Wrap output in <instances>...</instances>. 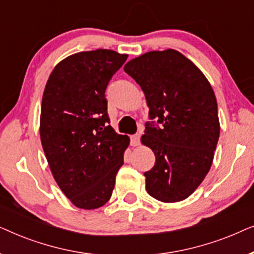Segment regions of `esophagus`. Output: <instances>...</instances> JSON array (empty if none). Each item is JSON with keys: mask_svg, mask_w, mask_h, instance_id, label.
<instances>
[{"mask_svg": "<svg viewBox=\"0 0 254 254\" xmlns=\"http://www.w3.org/2000/svg\"><path fill=\"white\" fill-rule=\"evenodd\" d=\"M140 134H136V135H133V136H130V144L133 145V147H137L138 144H140Z\"/></svg>", "mask_w": 254, "mask_h": 254, "instance_id": "obj_1", "label": "esophagus"}]
</instances>
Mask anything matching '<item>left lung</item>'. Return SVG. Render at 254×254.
<instances>
[{
	"instance_id": "obj_1",
	"label": "left lung",
	"mask_w": 254,
	"mask_h": 254,
	"mask_svg": "<svg viewBox=\"0 0 254 254\" xmlns=\"http://www.w3.org/2000/svg\"><path fill=\"white\" fill-rule=\"evenodd\" d=\"M125 72L144 92L149 117L141 143L156 162L144 173L149 195L162 202H179L195 190L213 164L220 137L214 90L203 72L176 50L152 51L128 61Z\"/></svg>"
}]
</instances>
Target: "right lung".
<instances>
[{
	"label": "right lung",
	"mask_w": 254,
	"mask_h": 254,
	"mask_svg": "<svg viewBox=\"0 0 254 254\" xmlns=\"http://www.w3.org/2000/svg\"><path fill=\"white\" fill-rule=\"evenodd\" d=\"M112 50L79 52L59 62L45 86L40 140L51 172L75 207L91 210L112 195L129 145L110 125L105 90L127 60Z\"/></svg>",
	"instance_id": "obj_1"
}]
</instances>
